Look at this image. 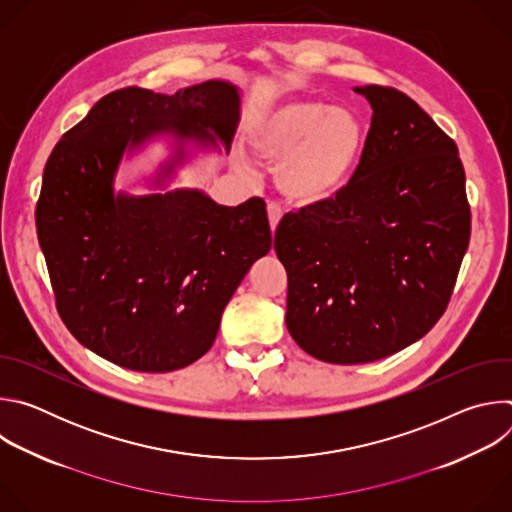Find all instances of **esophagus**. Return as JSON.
I'll list each match as a JSON object with an SVG mask.
<instances>
[{
	"instance_id": "obj_1",
	"label": "esophagus",
	"mask_w": 512,
	"mask_h": 512,
	"mask_svg": "<svg viewBox=\"0 0 512 512\" xmlns=\"http://www.w3.org/2000/svg\"><path fill=\"white\" fill-rule=\"evenodd\" d=\"M267 216H269L271 231L275 233L277 223H279V218H281V206H279V204H275V202H269V204H267Z\"/></svg>"
}]
</instances>
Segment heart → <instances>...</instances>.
<instances>
[{
	"mask_svg": "<svg viewBox=\"0 0 512 512\" xmlns=\"http://www.w3.org/2000/svg\"><path fill=\"white\" fill-rule=\"evenodd\" d=\"M362 137L352 111L310 99L283 101L259 113L247 131L257 160L277 170L281 192L302 204L326 200L346 184Z\"/></svg>",
	"mask_w": 512,
	"mask_h": 512,
	"instance_id": "1",
	"label": "heart"
}]
</instances>
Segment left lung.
<instances>
[{
	"mask_svg": "<svg viewBox=\"0 0 512 512\" xmlns=\"http://www.w3.org/2000/svg\"><path fill=\"white\" fill-rule=\"evenodd\" d=\"M373 107L360 162L332 198L287 212V330L318 360L373 362L423 338L470 243L458 145L405 93L354 87Z\"/></svg>",
	"mask_w": 512,
	"mask_h": 512,
	"instance_id": "obj_1",
	"label": "left lung"
}]
</instances>
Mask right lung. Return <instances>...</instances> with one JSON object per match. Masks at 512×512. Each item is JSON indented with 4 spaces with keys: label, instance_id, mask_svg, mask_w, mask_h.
I'll use <instances>...</instances> for the list:
<instances>
[{
    "label": "right lung",
    "instance_id": "right-lung-1",
    "mask_svg": "<svg viewBox=\"0 0 512 512\" xmlns=\"http://www.w3.org/2000/svg\"><path fill=\"white\" fill-rule=\"evenodd\" d=\"M241 95L206 81L162 95L127 87L105 95L52 150L36 204V231L56 310L83 346L139 373L188 367L212 346L225 306L251 265L269 253L263 198L216 204L200 190L115 194L127 152L174 135L229 152Z\"/></svg>",
    "mask_w": 512,
    "mask_h": 512
}]
</instances>
